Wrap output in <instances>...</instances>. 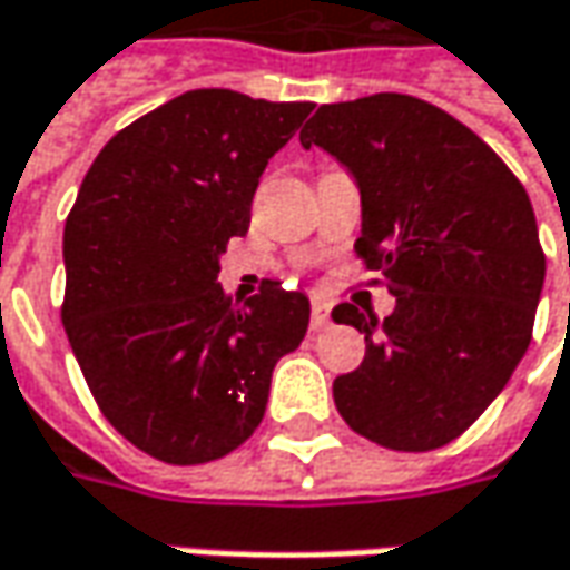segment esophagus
<instances>
[{
	"mask_svg": "<svg viewBox=\"0 0 570 570\" xmlns=\"http://www.w3.org/2000/svg\"><path fill=\"white\" fill-rule=\"evenodd\" d=\"M309 328H312V332H315V334L325 332V328H328V306H325V303H318V299H312Z\"/></svg>",
	"mask_w": 570,
	"mask_h": 570,
	"instance_id": "1",
	"label": "esophagus"
}]
</instances>
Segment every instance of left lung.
<instances>
[{
  "mask_svg": "<svg viewBox=\"0 0 570 570\" xmlns=\"http://www.w3.org/2000/svg\"><path fill=\"white\" fill-rule=\"evenodd\" d=\"M299 142L357 178L354 252L395 296L383 322L360 299L332 309L366 341L363 363L334 380V405L385 450H440L479 421L530 347L546 281L530 194L453 114L399 91L322 105Z\"/></svg>",
  "mask_w": 570,
  "mask_h": 570,
  "instance_id": "obj_1",
  "label": "left lung"
}]
</instances>
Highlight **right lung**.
I'll use <instances>...</instances> for the list:
<instances>
[{
	"instance_id": "add662e5",
	"label": "right lung",
	"mask_w": 570,
	"mask_h": 570,
	"mask_svg": "<svg viewBox=\"0 0 570 570\" xmlns=\"http://www.w3.org/2000/svg\"><path fill=\"white\" fill-rule=\"evenodd\" d=\"M312 108L185 91L108 139L66 216L69 347L114 431L168 465L242 446L277 360L306 337L303 293L261 281L242 306L216 274L248 233L267 159Z\"/></svg>"
}]
</instances>
